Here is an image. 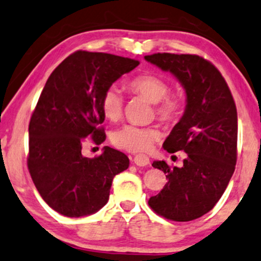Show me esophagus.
<instances>
[{
    "mask_svg": "<svg viewBox=\"0 0 261 261\" xmlns=\"http://www.w3.org/2000/svg\"><path fill=\"white\" fill-rule=\"evenodd\" d=\"M134 162L135 165L140 166V167H144V166H148L149 163H150V161H149V158L147 155H136L134 158Z\"/></svg>",
    "mask_w": 261,
    "mask_h": 261,
    "instance_id": "esophagus-1",
    "label": "esophagus"
}]
</instances>
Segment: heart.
Here are the masks:
<instances>
[{"label":"heart","mask_w":261,"mask_h":261,"mask_svg":"<svg viewBox=\"0 0 261 261\" xmlns=\"http://www.w3.org/2000/svg\"><path fill=\"white\" fill-rule=\"evenodd\" d=\"M127 89L154 103L155 114L165 123L179 120L184 112V99L178 93H171L166 80L154 74H140L127 82ZM101 112L106 119L117 121L123 114L124 100L120 92L114 87L106 89L100 101ZM160 138L155 127L124 125L111 134L114 147L126 151H145Z\"/></svg>","instance_id":"b5f03b06"}]
</instances>
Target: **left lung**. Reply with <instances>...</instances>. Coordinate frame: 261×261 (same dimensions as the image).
<instances>
[{"label": "left lung", "mask_w": 261, "mask_h": 261, "mask_svg": "<svg viewBox=\"0 0 261 261\" xmlns=\"http://www.w3.org/2000/svg\"><path fill=\"white\" fill-rule=\"evenodd\" d=\"M145 60L171 71L186 92L185 113L166 138L168 152L184 150V166L154 161L167 184L148 204L176 222L196 220L216 205L235 171L238 113L230 89L218 69L197 55L154 54Z\"/></svg>", "instance_id": "1"}]
</instances>
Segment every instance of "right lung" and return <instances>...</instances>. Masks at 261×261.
Listing matches in <instances>:
<instances>
[{
	"mask_svg": "<svg viewBox=\"0 0 261 261\" xmlns=\"http://www.w3.org/2000/svg\"><path fill=\"white\" fill-rule=\"evenodd\" d=\"M138 64L127 57L80 50L45 83L29 125L27 166L41 198L63 216H87L101 209L113 178L127 169L128 158L113 148L103 147L94 159L81 151L86 141H105L101 96Z\"/></svg>",
	"mask_w": 261,
	"mask_h": 261,
	"instance_id": "obj_1",
	"label": "right lung"
}]
</instances>
